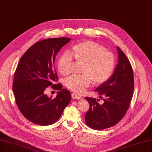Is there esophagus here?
<instances>
[{"instance_id": "esophagus-1", "label": "esophagus", "mask_w": 152, "mask_h": 152, "mask_svg": "<svg viewBox=\"0 0 152 152\" xmlns=\"http://www.w3.org/2000/svg\"><path fill=\"white\" fill-rule=\"evenodd\" d=\"M72 98L73 99H80L81 96L77 95V94H76L75 93H72Z\"/></svg>"}]
</instances>
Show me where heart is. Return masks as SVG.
Instances as JSON below:
<instances>
[{
    "label": "heart",
    "mask_w": 152,
    "mask_h": 152,
    "mask_svg": "<svg viewBox=\"0 0 152 152\" xmlns=\"http://www.w3.org/2000/svg\"><path fill=\"white\" fill-rule=\"evenodd\" d=\"M69 54L61 55L57 61L58 72L64 76L70 73L74 64H82L81 76H72L66 80V86L76 93H82L91 85H100L110 77L115 65L113 54L100 44L85 41L72 46Z\"/></svg>",
    "instance_id": "1"
}]
</instances>
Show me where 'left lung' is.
Instances as JSON below:
<instances>
[{"label": "left lung", "mask_w": 152, "mask_h": 152, "mask_svg": "<svg viewBox=\"0 0 152 152\" xmlns=\"http://www.w3.org/2000/svg\"><path fill=\"white\" fill-rule=\"evenodd\" d=\"M118 64L113 74L95 89L104 103L99 104V99L85 97L89 104L85 122L94 129L109 128L119 123L126 114L133 96L134 81L131 64L118 46Z\"/></svg>", "instance_id": "1"}]
</instances>
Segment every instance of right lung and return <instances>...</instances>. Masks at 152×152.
I'll return each instance as SVG.
<instances>
[{"label":"right lung","instance_id":"1","mask_svg":"<svg viewBox=\"0 0 152 152\" xmlns=\"http://www.w3.org/2000/svg\"><path fill=\"white\" fill-rule=\"evenodd\" d=\"M70 38L46 39L37 42L21 57L14 74L12 89L16 104L31 122L42 126L55 123L70 103L71 94L62 88L54 68L56 57ZM59 90L54 99L44 94L48 86Z\"/></svg>","mask_w":152,"mask_h":152}]
</instances>
